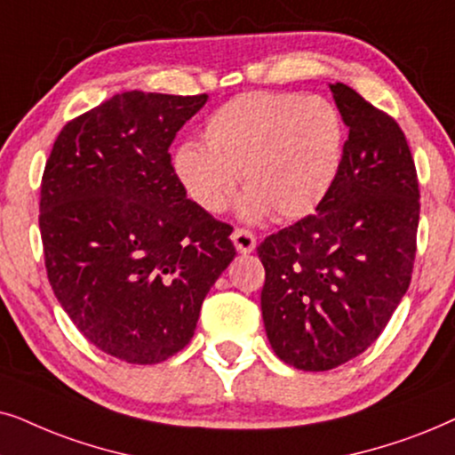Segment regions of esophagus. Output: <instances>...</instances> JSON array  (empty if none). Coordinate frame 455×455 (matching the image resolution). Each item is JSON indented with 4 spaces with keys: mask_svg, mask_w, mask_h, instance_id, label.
Wrapping results in <instances>:
<instances>
[{
    "mask_svg": "<svg viewBox=\"0 0 455 455\" xmlns=\"http://www.w3.org/2000/svg\"><path fill=\"white\" fill-rule=\"evenodd\" d=\"M231 239L239 253H251L253 250H256V235L245 231V228H235Z\"/></svg>",
    "mask_w": 455,
    "mask_h": 455,
    "instance_id": "esophagus-1",
    "label": "esophagus"
}]
</instances>
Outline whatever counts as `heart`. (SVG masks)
Returning <instances> with one entry per match:
<instances>
[{
	"label": "heart",
	"instance_id": "obj_1",
	"mask_svg": "<svg viewBox=\"0 0 455 455\" xmlns=\"http://www.w3.org/2000/svg\"><path fill=\"white\" fill-rule=\"evenodd\" d=\"M343 141L341 114L324 97L243 93L210 114L204 145H180L172 168L187 196L210 214L227 208L241 174L250 189L241 199L245 220L270 212L299 220L329 197Z\"/></svg>",
	"mask_w": 455,
	"mask_h": 455
}]
</instances>
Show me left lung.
<instances>
[{"label":"left lung","instance_id":"obj_1","mask_svg":"<svg viewBox=\"0 0 455 455\" xmlns=\"http://www.w3.org/2000/svg\"><path fill=\"white\" fill-rule=\"evenodd\" d=\"M349 137L316 214L264 239L262 318L284 364L331 371L377 341L410 287L420 218L403 131L347 84H331Z\"/></svg>","mask_w":455,"mask_h":455}]
</instances>
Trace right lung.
I'll return each instance as SVG.
<instances>
[{"mask_svg":"<svg viewBox=\"0 0 455 455\" xmlns=\"http://www.w3.org/2000/svg\"><path fill=\"white\" fill-rule=\"evenodd\" d=\"M208 95L126 91L70 120L41 180L39 228L60 306L97 349L157 364L191 341L233 228L196 202L168 148Z\"/></svg>","mask_w":455,"mask_h":455,"instance_id":"1","label":"right lung"}]
</instances>
